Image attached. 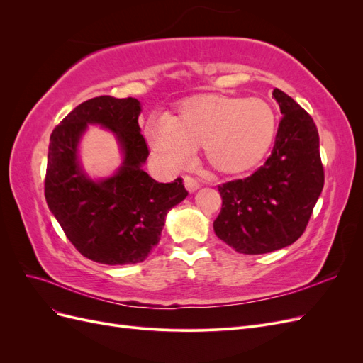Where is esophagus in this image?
I'll return each instance as SVG.
<instances>
[{
  "mask_svg": "<svg viewBox=\"0 0 363 363\" xmlns=\"http://www.w3.org/2000/svg\"><path fill=\"white\" fill-rule=\"evenodd\" d=\"M183 182H184L186 189H188L189 192H195L196 189L200 188V182L196 180V179H194V177H191V175H184Z\"/></svg>",
  "mask_w": 363,
  "mask_h": 363,
  "instance_id": "34e87169",
  "label": "esophagus"
}]
</instances>
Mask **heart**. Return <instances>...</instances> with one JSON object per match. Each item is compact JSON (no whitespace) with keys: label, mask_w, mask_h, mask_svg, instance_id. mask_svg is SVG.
<instances>
[{"label":"heart","mask_w":363,"mask_h":363,"mask_svg":"<svg viewBox=\"0 0 363 363\" xmlns=\"http://www.w3.org/2000/svg\"><path fill=\"white\" fill-rule=\"evenodd\" d=\"M276 133V112L263 98L204 94L184 100L174 116L151 124L148 140L152 152L171 167H182L204 147L215 171L238 175L265 159Z\"/></svg>","instance_id":"1"}]
</instances>
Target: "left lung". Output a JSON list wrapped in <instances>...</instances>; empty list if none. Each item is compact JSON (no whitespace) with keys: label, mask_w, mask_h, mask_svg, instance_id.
Segmentation results:
<instances>
[{"label":"left lung","mask_w":363,"mask_h":363,"mask_svg":"<svg viewBox=\"0 0 363 363\" xmlns=\"http://www.w3.org/2000/svg\"><path fill=\"white\" fill-rule=\"evenodd\" d=\"M281 119L271 156L247 179L218 186L223 207L216 236L242 255H263L294 244L309 223L324 186L320 136L312 116L274 89Z\"/></svg>","instance_id":"left-lung-1"}]
</instances>
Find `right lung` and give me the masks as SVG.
<instances>
[{"mask_svg": "<svg viewBox=\"0 0 363 363\" xmlns=\"http://www.w3.org/2000/svg\"><path fill=\"white\" fill-rule=\"evenodd\" d=\"M139 113L136 98L95 96L65 116L50 138L47 204L71 244L106 265L144 262L159 244L168 211L188 195L183 179L159 183L142 169L150 151ZM87 123L111 129L125 152L112 178L94 182L79 167L76 151Z\"/></svg>", "mask_w": 363, "mask_h": 363, "instance_id": "add662e5", "label": "right lung"}]
</instances>
